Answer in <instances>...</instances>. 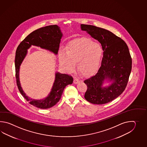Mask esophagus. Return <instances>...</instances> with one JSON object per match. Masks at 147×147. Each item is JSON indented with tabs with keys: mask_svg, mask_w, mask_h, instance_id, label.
<instances>
[{
	"mask_svg": "<svg viewBox=\"0 0 147 147\" xmlns=\"http://www.w3.org/2000/svg\"><path fill=\"white\" fill-rule=\"evenodd\" d=\"M80 82V80L78 79V78H75L74 79V83L75 84H78V82Z\"/></svg>",
	"mask_w": 147,
	"mask_h": 147,
	"instance_id": "esophagus-1",
	"label": "esophagus"
}]
</instances>
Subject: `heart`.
Instances as JSON below:
<instances>
[{"label":"heart","mask_w":147,"mask_h":147,"mask_svg":"<svg viewBox=\"0 0 147 147\" xmlns=\"http://www.w3.org/2000/svg\"><path fill=\"white\" fill-rule=\"evenodd\" d=\"M103 55V48L99 42L84 38L71 42L66 50L59 53L60 65L68 73L72 72L77 63L79 71L90 75L97 71Z\"/></svg>","instance_id":"1"}]
</instances>
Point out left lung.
Returning a JSON list of instances; mask_svg holds the SVG:
<instances>
[{"label":"left lung","mask_w":147,"mask_h":147,"mask_svg":"<svg viewBox=\"0 0 147 147\" xmlns=\"http://www.w3.org/2000/svg\"><path fill=\"white\" fill-rule=\"evenodd\" d=\"M80 26L82 31H86L101 44L103 50L98 71L84 80L87 86L84 98L93 104L109 102L122 94L128 83L132 68L128 46L120 38L108 30L92 25L81 24ZM106 81L111 84L103 87Z\"/></svg>","instance_id":"left-lung-1"}]
</instances>
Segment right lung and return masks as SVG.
Wrapping results in <instances>:
<instances>
[{
  "label": "right lung",
  "mask_w": 147,
  "mask_h": 147,
  "mask_svg": "<svg viewBox=\"0 0 147 147\" xmlns=\"http://www.w3.org/2000/svg\"><path fill=\"white\" fill-rule=\"evenodd\" d=\"M62 36L63 33L57 25L46 26L38 29L28 35L19 44L16 50L15 63L16 82L18 89L29 103L38 108L48 109L56 105L61 98L65 88L68 84H72L73 78L69 75L56 72L53 87L47 97L40 100L33 99L26 96L21 87L19 80L20 67L27 54V50L31 46L40 47L57 55Z\"/></svg>",
  "instance_id": "add662e5"
}]
</instances>
